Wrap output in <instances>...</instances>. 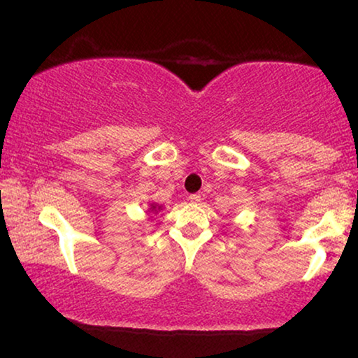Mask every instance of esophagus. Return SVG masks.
Listing matches in <instances>:
<instances>
[{
	"instance_id": "esophagus-1",
	"label": "esophagus",
	"mask_w": 358,
	"mask_h": 358,
	"mask_svg": "<svg viewBox=\"0 0 358 358\" xmlns=\"http://www.w3.org/2000/svg\"><path fill=\"white\" fill-rule=\"evenodd\" d=\"M189 200L192 201V203H199V201H200L201 199H200V195H196V194H192V195L189 196Z\"/></svg>"
}]
</instances>
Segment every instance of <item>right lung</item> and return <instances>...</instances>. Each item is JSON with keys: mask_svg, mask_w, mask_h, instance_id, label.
Masks as SVG:
<instances>
[{"mask_svg": "<svg viewBox=\"0 0 358 358\" xmlns=\"http://www.w3.org/2000/svg\"><path fill=\"white\" fill-rule=\"evenodd\" d=\"M152 208H157V206H153V205H152Z\"/></svg>", "mask_w": 358, "mask_h": 358, "instance_id": "obj_1", "label": "right lung"}]
</instances>
